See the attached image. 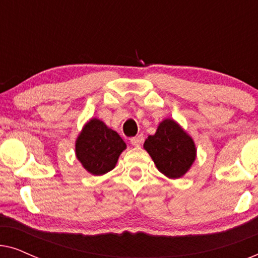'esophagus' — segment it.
Wrapping results in <instances>:
<instances>
[{"label":"esophagus","mask_w":258,"mask_h":258,"mask_svg":"<svg viewBox=\"0 0 258 258\" xmlns=\"http://www.w3.org/2000/svg\"><path fill=\"white\" fill-rule=\"evenodd\" d=\"M130 143L135 147H140L141 144L143 143V135H137L136 137H133V139L130 140Z\"/></svg>","instance_id":"1"}]
</instances>
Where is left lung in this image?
<instances>
[{
    "label": "left lung",
    "instance_id": "left-lung-1",
    "mask_svg": "<svg viewBox=\"0 0 258 258\" xmlns=\"http://www.w3.org/2000/svg\"><path fill=\"white\" fill-rule=\"evenodd\" d=\"M143 148L158 171L168 178L183 177L196 160L197 150L192 137L172 118L160 122L156 133L148 136Z\"/></svg>",
    "mask_w": 258,
    "mask_h": 258
}]
</instances>
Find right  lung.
<instances>
[{"label":"right lung","instance_id":"add662e5","mask_svg":"<svg viewBox=\"0 0 258 258\" xmlns=\"http://www.w3.org/2000/svg\"><path fill=\"white\" fill-rule=\"evenodd\" d=\"M126 148L122 137L103 121L91 118L83 125L75 142V154L82 167L94 176H101L116 167Z\"/></svg>","mask_w":258,"mask_h":258}]
</instances>
